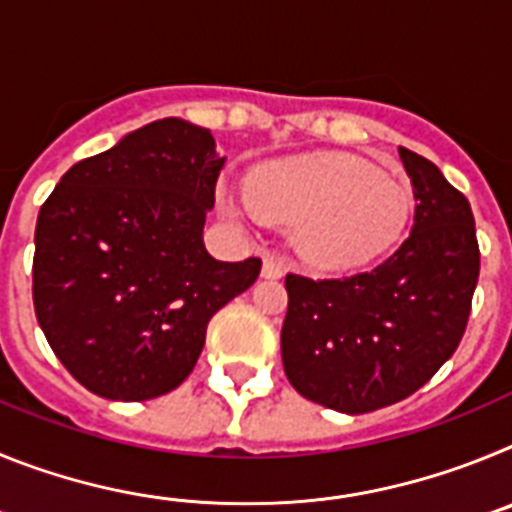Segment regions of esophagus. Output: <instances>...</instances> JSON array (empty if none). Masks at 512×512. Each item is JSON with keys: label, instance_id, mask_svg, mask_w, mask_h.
I'll list each match as a JSON object with an SVG mask.
<instances>
[{"label": "esophagus", "instance_id": "obj_1", "mask_svg": "<svg viewBox=\"0 0 512 512\" xmlns=\"http://www.w3.org/2000/svg\"><path fill=\"white\" fill-rule=\"evenodd\" d=\"M284 271H287V266H284L277 256H264V269H261V274H264L266 279H279Z\"/></svg>", "mask_w": 512, "mask_h": 512}]
</instances>
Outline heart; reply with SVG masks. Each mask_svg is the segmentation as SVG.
I'll return each mask as SVG.
<instances>
[{
  "instance_id": "1",
  "label": "heart",
  "mask_w": 512,
  "mask_h": 512,
  "mask_svg": "<svg viewBox=\"0 0 512 512\" xmlns=\"http://www.w3.org/2000/svg\"><path fill=\"white\" fill-rule=\"evenodd\" d=\"M228 217L246 212L292 223V243L318 269H354L400 241L413 194L390 174L348 153H310L269 161L248 192L223 197Z\"/></svg>"
}]
</instances>
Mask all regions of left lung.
I'll return each mask as SVG.
<instances>
[{"mask_svg": "<svg viewBox=\"0 0 512 512\" xmlns=\"http://www.w3.org/2000/svg\"><path fill=\"white\" fill-rule=\"evenodd\" d=\"M413 230L377 269L343 279L287 274L282 361L307 400L361 415L418 392L467 330L479 246L467 197L436 164L400 148Z\"/></svg>", "mask_w": 512, "mask_h": 512, "instance_id": "1", "label": "left lung"}]
</instances>
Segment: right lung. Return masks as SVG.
<instances>
[{
	"label": "right lung",
	"instance_id": "add662e5",
	"mask_svg": "<svg viewBox=\"0 0 512 512\" xmlns=\"http://www.w3.org/2000/svg\"><path fill=\"white\" fill-rule=\"evenodd\" d=\"M223 164L210 130L164 117L71 166L40 207L35 315L94 395L176 390L212 315L259 277L261 259L217 261L202 241Z\"/></svg>",
	"mask_w": 512,
	"mask_h": 512
}]
</instances>
